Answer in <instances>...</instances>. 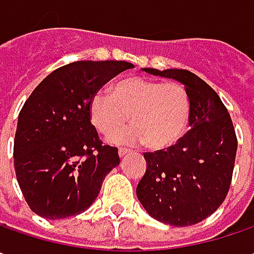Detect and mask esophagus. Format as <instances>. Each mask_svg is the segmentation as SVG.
<instances>
[{"label":"esophagus","instance_id":"esophagus-1","mask_svg":"<svg viewBox=\"0 0 254 254\" xmlns=\"http://www.w3.org/2000/svg\"><path fill=\"white\" fill-rule=\"evenodd\" d=\"M127 153H130V150H127V149H124V147H121V149L118 150L119 157H125Z\"/></svg>","mask_w":254,"mask_h":254}]
</instances>
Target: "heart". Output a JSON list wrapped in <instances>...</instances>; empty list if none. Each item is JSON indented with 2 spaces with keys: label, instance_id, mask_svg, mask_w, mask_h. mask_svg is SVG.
<instances>
[{
  "label": "heart",
  "instance_id": "b5f03b06",
  "mask_svg": "<svg viewBox=\"0 0 254 254\" xmlns=\"http://www.w3.org/2000/svg\"><path fill=\"white\" fill-rule=\"evenodd\" d=\"M90 114L92 124L104 135H112L124 127L130 114L133 125L111 140L121 144L147 143L154 150H162L177 143L186 133L191 101L180 84L133 77L119 81L112 94L95 92Z\"/></svg>",
  "mask_w": 254,
  "mask_h": 254
}]
</instances>
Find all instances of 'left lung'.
Wrapping results in <instances>:
<instances>
[{
	"instance_id": "obj_1",
	"label": "left lung",
	"mask_w": 254,
	"mask_h": 254,
	"mask_svg": "<svg viewBox=\"0 0 254 254\" xmlns=\"http://www.w3.org/2000/svg\"><path fill=\"white\" fill-rule=\"evenodd\" d=\"M179 81L191 101L190 130L167 150L144 153L146 173L136 195L146 212L171 226H190L212 215L231 186L238 140L218 94L194 73L142 68Z\"/></svg>"
}]
</instances>
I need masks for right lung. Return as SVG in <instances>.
Wrapping results in <instances>:
<instances>
[{
  "label": "right lung",
  "mask_w": 254,
  "mask_h": 254,
  "mask_svg": "<svg viewBox=\"0 0 254 254\" xmlns=\"http://www.w3.org/2000/svg\"><path fill=\"white\" fill-rule=\"evenodd\" d=\"M132 67L122 60L70 63L52 71L23 104L13 166L35 214L63 219L97 199L104 179L121 160L117 147L98 139L90 102L104 84Z\"/></svg>",
  "instance_id": "add662e5"
}]
</instances>
